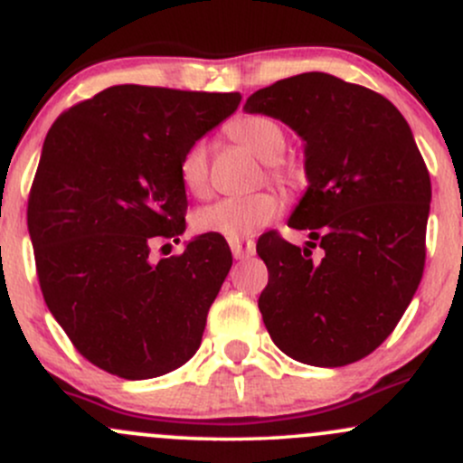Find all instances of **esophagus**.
I'll return each instance as SVG.
<instances>
[{
	"mask_svg": "<svg viewBox=\"0 0 463 463\" xmlns=\"http://www.w3.org/2000/svg\"><path fill=\"white\" fill-rule=\"evenodd\" d=\"M231 250L235 259H248L255 255V241L250 240H231Z\"/></svg>",
	"mask_w": 463,
	"mask_h": 463,
	"instance_id": "1",
	"label": "esophagus"
}]
</instances>
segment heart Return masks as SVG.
I'll use <instances>...</instances> for the list:
<instances>
[{"label": "heart", "mask_w": 463, "mask_h": 463, "mask_svg": "<svg viewBox=\"0 0 463 463\" xmlns=\"http://www.w3.org/2000/svg\"><path fill=\"white\" fill-rule=\"evenodd\" d=\"M226 136L235 145L266 162V174L281 186L297 184L301 166L281 154L286 151V129L272 116L248 114L226 125ZM180 182L191 195L202 197L208 191V151L204 142H195L180 157ZM281 211V202L272 191H259L243 197H222L195 213L193 226L204 235L223 240H243L268 226Z\"/></svg>", "instance_id": "heart-1"}]
</instances>
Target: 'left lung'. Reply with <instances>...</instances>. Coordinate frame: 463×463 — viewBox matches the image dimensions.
Instances as JSON below:
<instances>
[{"instance_id":"1","label":"left lung","mask_w":463,"mask_h":463,"mask_svg":"<svg viewBox=\"0 0 463 463\" xmlns=\"http://www.w3.org/2000/svg\"><path fill=\"white\" fill-rule=\"evenodd\" d=\"M243 109L283 120L306 140L307 191L288 220L306 248L268 232L259 257L263 323L283 354L343 367L378 349L421 281L430 177L391 100L325 72L255 91ZM321 247L319 257L311 255Z\"/></svg>"}]
</instances>
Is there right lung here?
<instances>
[{"mask_svg": "<svg viewBox=\"0 0 463 463\" xmlns=\"http://www.w3.org/2000/svg\"><path fill=\"white\" fill-rule=\"evenodd\" d=\"M240 100L114 85L50 127L28 197L39 286L76 352L103 372L156 378L200 347L231 248L200 235L182 255L149 252L186 228L182 154Z\"/></svg>", "mask_w": 463, "mask_h": 463, "instance_id": "obj_1", "label": "right lung"}]
</instances>
